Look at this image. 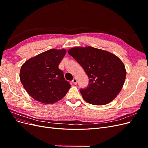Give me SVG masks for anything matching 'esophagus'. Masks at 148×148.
I'll list each match as a JSON object with an SVG mask.
<instances>
[{
    "label": "esophagus",
    "instance_id": "34e87169",
    "mask_svg": "<svg viewBox=\"0 0 148 148\" xmlns=\"http://www.w3.org/2000/svg\"><path fill=\"white\" fill-rule=\"evenodd\" d=\"M72 82L73 83V84H77V78H73V79L72 80Z\"/></svg>",
    "mask_w": 148,
    "mask_h": 148
}]
</instances>
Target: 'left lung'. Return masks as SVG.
<instances>
[{
  "label": "left lung",
  "instance_id": "1",
  "mask_svg": "<svg viewBox=\"0 0 148 148\" xmlns=\"http://www.w3.org/2000/svg\"><path fill=\"white\" fill-rule=\"evenodd\" d=\"M69 54L81 65L89 78V84L80 89L83 98L91 104H109L117 97L126 78V70L118 57L92 47H76Z\"/></svg>",
  "mask_w": 148,
  "mask_h": 148
}]
</instances>
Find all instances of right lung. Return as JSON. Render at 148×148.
<instances>
[{
    "label": "right lung",
    "instance_id": "add662e5",
    "mask_svg": "<svg viewBox=\"0 0 148 148\" xmlns=\"http://www.w3.org/2000/svg\"><path fill=\"white\" fill-rule=\"evenodd\" d=\"M66 53L64 49H50L26 61L20 78L24 88L36 101L53 104L61 100L71 87L59 65Z\"/></svg>",
    "mask_w": 148,
    "mask_h": 148
}]
</instances>
